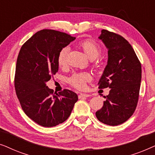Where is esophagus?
<instances>
[{
    "label": "esophagus",
    "instance_id": "1",
    "mask_svg": "<svg viewBox=\"0 0 155 155\" xmlns=\"http://www.w3.org/2000/svg\"><path fill=\"white\" fill-rule=\"evenodd\" d=\"M90 97V94H82V93H81V94H80L79 96H78V97H79V99L83 98V97Z\"/></svg>",
    "mask_w": 155,
    "mask_h": 155
}]
</instances>
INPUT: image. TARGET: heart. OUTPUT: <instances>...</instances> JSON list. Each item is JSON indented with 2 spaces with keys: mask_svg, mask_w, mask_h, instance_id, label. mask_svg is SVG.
I'll use <instances>...</instances> for the list:
<instances>
[{
  "mask_svg": "<svg viewBox=\"0 0 155 155\" xmlns=\"http://www.w3.org/2000/svg\"><path fill=\"white\" fill-rule=\"evenodd\" d=\"M79 45L87 56L91 59L98 57L101 53L100 46L97 42L91 39H86L80 42ZM68 47H64L59 51L57 57V63L59 67L63 68L67 65V57L68 54ZM92 80V75L89 73H78L73 74L68 79L69 83L78 90L86 88V83Z\"/></svg>",
  "mask_w": 155,
  "mask_h": 155,
  "instance_id": "obj_1",
  "label": "heart"
}]
</instances>
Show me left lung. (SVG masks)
Masks as SVG:
<instances>
[{
	"label": "left lung",
	"instance_id": "1",
	"mask_svg": "<svg viewBox=\"0 0 155 155\" xmlns=\"http://www.w3.org/2000/svg\"><path fill=\"white\" fill-rule=\"evenodd\" d=\"M99 39L108 50V61L99 88L111 89L101 109L99 121L118 126L126 121L136 109L142 78L141 64L129 42L120 35L102 29Z\"/></svg>",
	"mask_w": 155,
	"mask_h": 155
}]
</instances>
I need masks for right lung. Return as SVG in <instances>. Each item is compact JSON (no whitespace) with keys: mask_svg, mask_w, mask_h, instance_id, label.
I'll use <instances>...</instances> for the list:
<instances>
[{"mask_svg":"<svg viewBox=\"0 0 155 155\" xmlns=\"http://www.w3.org/2000/svg\"><path fill=\"white\" fill-rule=\"evenodd\" d=\"M75 39L64 32L43 29L20 48L15 76L16 94L26 115L41 126L50 128L65 121L78 99L73 91L64 90L58 94L46 86L58 71L59 51Z\"/></svg>","mask_w":155,"mask_h":155,"instance_id":"right-lung-1","label":"right lung"}]
</instances>
